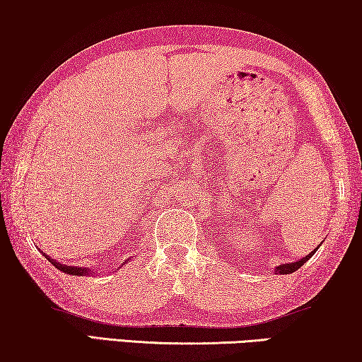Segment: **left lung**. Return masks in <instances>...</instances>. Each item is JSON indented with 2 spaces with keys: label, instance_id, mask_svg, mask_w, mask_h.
Returning a JSON list of instances; mask_svg holds the SVG:
<instances>
[{
  "label": "left lung",
  "instance_id": "8db88e82",
  "mask_svg": "<svg viewBox=\"0 0 362 362\" xmlns=\"http://www.w3.org/2000/svg\"><path fill=\"white\" fill-rule=\"evenodd\" d=\"M316 250V249H315ZM315 252H311V254H308L306 257H303V259L301 260H298V262H293V264H284V265H279L276 267V274H280V275H286V274H293L295 270H298L301 265L303 264H306V262H308L310 259H311V255H313Z\"/></svg>",
  "mask_w": 362,
  "mask_h": 362
}]
</instances>
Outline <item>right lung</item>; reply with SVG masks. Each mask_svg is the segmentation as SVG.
Masks as SVG:
<instances>
[{"label": "right lung", "mask_w": 362, "mask_h": 362, "mask_svg": "<svg viewBox=\"0 0 362 362\" xmlns=\"http://www.w3.org/2000/svg\"><path fill=\"white\" fill-rule=\"evenodd\" d=\"M49 260H51V259H49ZM51 262H52V265L56 267V269L64 272V274H69V275H86V274H88V270L82 269V267H69V265L59 264V262H56V260H51Z\"/></svg>", "instance_id": "add662e5"}]
</instances>
